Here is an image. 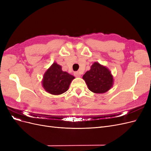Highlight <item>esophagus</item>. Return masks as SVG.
Here are the masks:
<instances>
[{"mask_svg":"<svg viewBox=\"0 0 151 151\" xmlns=\"http://www.w3.org/2000/svg\"><path fill=\"white\" fill-rule=\"evenodd\" d=\"M74 76H76V77H80L81 76V73L79 72H74Z\"/></svg>","mask_w":151,"mask_h":151,"instance_id":"34e87169","label":"esophagus"}]
</instances>
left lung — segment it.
<instances>
[{
  "mask_svg": "<svg viewBox=\"0 0 151 151\" xmlns=\"http://www.w3.org/2000/svg\"><path fill=\"white\" fill-rule=\"evenodd\" d=\"M89 89L94 93H104L110 89L113 83L111 72L106 67L95 62L83 76Z\"/></svg>",
  "mask_w": 151,
  "mask_h": 151,
  "instance_id": "1",
  "label": "left lung"
}]
</instances>
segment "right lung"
Wrapping results in <instances>:
<instances>
[{"label":"right lung","mask_w":151,"mask_h":151,"mask_svg":"<svg viewBox=\"0 0 151 151\" xmlns=\"http://www.w3.org/2000/svg\"><path fill=\"white\" fill-rule=\"evenodd\" d=\"M75 77L62 70V67L54 62L45 72L43 79L44 89L49 93L58 95L66 92Z\"/></svg>","instance_id":"1"}]
</instances>
